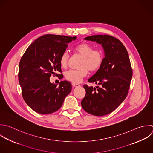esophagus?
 Returning a JSON list of instances; mask_svg holds the SVG:
<instances>
[{
	"label": "esophagus",
	"mask_w": 153,
	"mask_h": 153,
	"mask_svg": "<svg viewBox=\"0 0 153 153\" xmlns=\"http://www.w3.org/2000/svg\"><path fill=\"white\" fill-rule=\"evenodd\" d=\"M72 86L74 87H80V85L79 84H76V83H72Z\"/></svg>",
	"instance_id": "34e87169"
}]
</instances>
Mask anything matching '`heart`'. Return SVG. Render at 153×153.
<instances>
[{
    "label": "heart",
    "instance_id": "1",
    "mask_svg": "<svg viewBox=\"0 0 153 153\" xmlns=\"http://www.w3.org/2000/svg\"><path fill=\"white\" fill-rule=\"evenodd\" d=\"M76 53L82 57L79 68L78 70H70L66 72L65 77L67 80L73 83H79L88 74V70L90 72L97 71L101 66L103 56L102 51L99 49H94V47L87 43H82L75 48ZM69 56L65 51L63 53L59 59V63L62 68L66 69L68 66Z\"/></svg>",
    "mask_w": 153,
    "mask_h": 153
}]
</instances>
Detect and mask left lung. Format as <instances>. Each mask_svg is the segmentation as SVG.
<instances>
[{
	"mask_svg": "<svg viewBox=\"0 0 153 153\" xmlns=\"http://www.w3.org/2000/svg\"><path fill=\"white\" fill-rule=\"evenodd\" d=\"M84 39L102 45L105 57L100 68L88 79L97 86L84 85L86 94L81 106L91 115L103 116L117 108L127 96L132 77L131 64L125 47L118 39L98 35Z\"/></svg>",
	"mask_w": 153,
	"mask_h": 153,
	"instance_id": "left-lung-1",
	"label": "left lung"
}]
</instances>
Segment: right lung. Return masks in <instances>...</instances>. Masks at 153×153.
I'll use <instances>...</instances> for the list:
<instances>
[{
  "instance_id": "right-lung-1",
  "label": "right lung",
  "mask_w": 153,
  "mask_h": 153,
  "mask_svg": "<svg viewBox=\"0 0 153 153\" xmlns=\"http://www.w3.org/2000/svg\"><path fill=\"white\" fill-rule=\"evenodd\" d=\"M76 39L56 35H45L36 39L27 48L19 65V81L27 105L41 114H49L59 109L72 90L71 84L61 81L51 83L53 75L61 77L59 63L68 44Z\"/></svg>"
}]
</instances>
